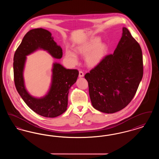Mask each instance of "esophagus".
Masks as SVG:
<instances>
[{"mask_svg": "<svg viewBox=\"0 0 159 159\" xmlns=\"http://www.w3.org/2000/svg\"><path fill=\"white\" fill-rule=\"evenodd\" d=\"M79 76L80 77H82L84 76V73H83V72L82 70H80V71H79Z\"/></svg>", "mask_w": 159, "mask_h": 159, "instance_id": "34e87169", "label": "esophagus"}]
</instances>
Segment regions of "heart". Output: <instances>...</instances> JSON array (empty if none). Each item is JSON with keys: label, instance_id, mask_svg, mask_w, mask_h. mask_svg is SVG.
<instances>
[{"label": "heart", "instance_id": "obj_1", "mask_svg": "<svg viewBox=\"0 0 159 159\" xmlns=\"http://www.w3.org/2000/svg\"><path fill=\"white\" fill-rule=\"evenodd\" d=\"M99 38H93L88 42L79 46L76 52L86 56V62L89 67H94L99 64L103 60L107 53V46L105 43H100ZM66 58L73 64L77 62L76 54L67 50L66 51Z\"/></svg>", "mask_w": 159, "mask_h": 159}]
</instances>
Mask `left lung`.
Returning a JSON list of instances; mask_svg holds the SVG:
<instances>
[{
    "instance_id": "1",
    "label": "left lung",
    "mask_w": 159,
    "mask_h": 159,
    "mask_svg": "<svg viewBox=\"0 0 159 159\" xmlns=\"http://www.w3.org/2000/svg\"><path fill=\"white\" fill-rule=\"evenodd\" d=\"M141 46L126 27L113 54L106 55L84 75L92 106L102 113H114L128 105L143 76Z\"/></svg>"
}]
</instances>
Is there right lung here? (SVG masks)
<instances>
[{
    "mask_svg": "<svg viewBox=\"0 0 159 159\" xmlns=\"http://www.w3.org/2000/svg\"><path fill=\"white\" fill-rule=\"evenodd\" d=\"M39 48L48 51L55 58L60 59L62 50L54 42L49 31L35 29L28 31L18 47L14 57V77L16 89L25 104L35 113L45 117H55L67 110L69 89L79 76L77 69H66L60 64H53L52 82L45 97L36 98L25 89L23 72L26 55Z\"/></svg>",
    "mask_w": 159,
    "mask_h": 159,
    "instance_id": "1",
    "label": "right lung"
}]
</instances>
